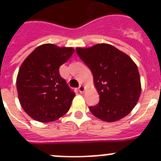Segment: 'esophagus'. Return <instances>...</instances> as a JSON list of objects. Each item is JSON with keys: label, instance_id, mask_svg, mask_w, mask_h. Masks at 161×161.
<instances>
[{"label": "esophagus", "instance_id": "1", "mask_svg": "<svg viewBox=\"0 0 161 161\" xmlns=\"http://www.w3.org/2000/svg\"><path fill=\"white\" fill-rule=\"evenodd\" d=\"M85 86H84V85H80L79 87H78V90H79V92L80 93H83L84 92H85Z\"/></svg>", "mask_w": 161, "mask_h": 161}]
</instances>
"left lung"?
Returning <instances> with one entry per match:
<instances>
[{
	"instance_id": "left-lung-1",
	"label": "left lung",
	"mask_w": 161,
	"mask_h": 161,
	"mask_svg": "<svg viewBox=\"0 0 161 161\" xmlns=\"http://www.w3.org/2000/svg\"><path fill=\"white\" fill-rule=\"evenodd\" d=\"M78 56L93 73L100 101L89 106L91 113L105 122H115L131 111L139 101L141 84L138 68L126 54L112 45L77 47Z\"/></svg>"
}]
</instances>
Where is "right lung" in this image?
<instances>
[{
	"mask_svg": "<svg viewBox=\"0 0 161 161\" xmlns=\"http://www.w3.org/2000/svg\"><path fill=\"white\" fill-rule=\"evenodd\" d=\"M72 47L47 43L35 48L20 67L17 76L18 98L25 112L35 120H57L69 110L75 93L59 75Z\"/></svg>",
	"mask_w": 161,
	"mask_h": 161,
	"instance_id": "right-lung-1",
	"label": "right lung"
}]
</instances>
